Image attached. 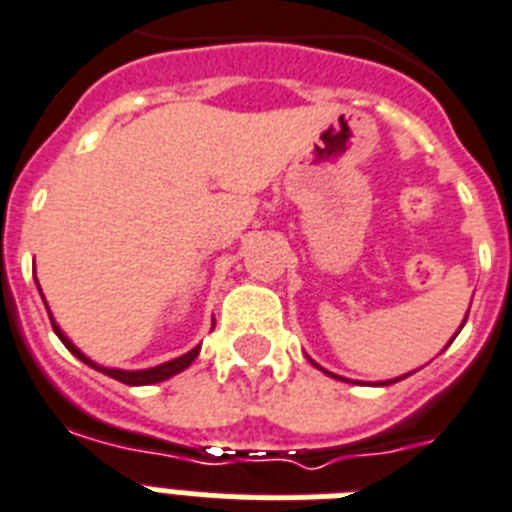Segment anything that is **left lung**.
Segmentation results:
<instances>
[{
    "mask_svg": "<svg viewBox=\"0 0 512 512\" xmlns=\"http://www.w3.org/2000/svg\"><path fill=\"white\" fill-rule=\"evenodd\" d=\"M466 317H468V312H466ZM466 317H463V322H461V328H463V325H466ZM461 328L455 330V336H458V333H461ZM455 336H453V338H450V341H448V346H450V343H453V341H455ZM448 346H445V349H448ZM445 349H442V351H445ZM309 362H312V359H309ZM312 364H315V367H317V369H322V372H325V375H330V377H336V380H346V377H341V375H333V372H328V369H325V367H320V364H317V362H312ZM409 375H411V372H409ZM409 375H401V377H395V380H382V382H375V385H390V382H398V380H403V377H409Z\"/></svg>",
    "mask_w": 512,
    "mask_h": 512,
    "instance_id": "8db88e82",
    "label": "left lung"
}]
</instances>
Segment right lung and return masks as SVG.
<instances>
[{"label": "right lung", "instance_id": "add662e5", "mask_svg": "<svg viewBox=\"0 0 512 512\" xmlns=\"http://www.w3.org/2000/svg\"><path fill=\"white\" fill-rule=\"evenodd\" d=\"M36 286H38V281H36ZM38 289H41V286H38ZM41 299H44V294H41ZM44 304H46V302H44ZM46 312H49L51 328H54V333H57V336H59V341H62L64 346H67V349H70L72 354L77 356V359H80V362H85V364H88V367L98 369V372H103V375H109V377H114V380L124 382V385H153V382L169 380V377L179 375V372H184V369L190 367V364L197 359V354H200V346H195V349H190V351H187V354L176 356V359H171V362L158 364V367H148V369H114V367H101V364H96V362H93V359H88V356H85L83 351L77 349V346L70 341V338L64 336V330L59 328L57 320H54V315H51L49 304H46Z\"/></svg>", "mask_w": 512, "mask_h": 512}]
</instances>
